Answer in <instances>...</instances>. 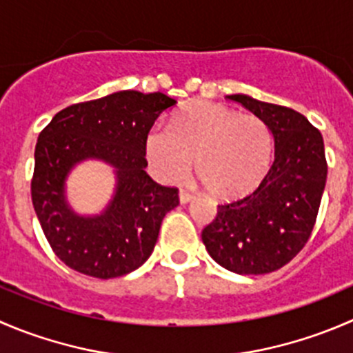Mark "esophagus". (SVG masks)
Instances as JSON below:
<instances>
[{
  "instance_id": "esophagus-1",
  "label": "esophagus",
  "mask_w": 353,
  "mask_h": 353,
  "mask_svg": "<svg viewBox=\"0 0 353 353\" xmlns=\"http://www.w3.org/2000/svg\"><path fill=\"white\" fill-rule=\"evenodd\" d=\"M191 198H193V193H190V191H186V190L179 191V201H181V203H188Z\"/></svg>"
}]
</instances>
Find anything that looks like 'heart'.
<instances>
[{
  "mask_svg": "<svg viewBox=\"0 0 353 353\" xmlns=\"http://www.w3.org/2000/svg\"><path fill=\"white\" fill-rule=\"evenodd\" d=\"M274 139L256 115L198 101L170 128L155 125L146 136V157L167 183H179L193 167L212 194L238 198L259 188L271 169Z\"/></svg>",
  "mask_w": 353,
  "mask_h": 353,
  "instance_id": "1",
  "label": "heart"
}]
</instances>
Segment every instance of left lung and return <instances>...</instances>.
Instances as JSON below:
<instances>
[{
  "instance_id": "8db88e82",
  "label": "left lung",
  "mask_w": 353,
  "mask_h": 353,
  "mask_svg": "<svg viewBox=\"0 0 353 353\" xmlns=\"http://www.w3.org/2000/svg\"><path fill=\"white\" fill-rule=\"evenodd\" d=\"M262 119L274 138V162L253 193L221 203L201 231L212 259L236 274H268L309 241L327 177L323 134L293 108L229 94Z\"/></svg>"
}]
</instances>
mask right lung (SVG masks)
Instances as JSON below:
<instances>
[{
	"instance_id": "right-lung-1",
	"label": "right lung",
	"mask_w": 353,
	"mask_h": 353,
	"mask_svg": "<svg viewBox=\"0 0 353 353\" xmlns=\"http://www.w3.org/2000/svg\"><path fill=\"white\" fill-rule=\"evenodd\" d=\"M176 103L163 93L119 91L63 108L41 131L32 205L65 265L112 279L136 271L152 255L163 217L179 205V191L146 174V136L159 115ZM85 159L108 163L116 174L114 196L94 216L77 214L64 194L68 174Z\"/></svg>"
}]
</instances>
